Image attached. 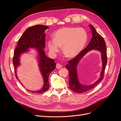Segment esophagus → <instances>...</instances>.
<instances>
[{"instance_id":"esophagus-1","label":"esophagus","mask_w":121,"mask_h":121,"mask_svg":"<svg viewBox=\"0 0 121 121\" xmlns=\"http://www.w3.org/2000/svg\"><path fill=\"white\" fill-rule=\"evenodd\" d=\"M62 66H62L61 65H60V64H56V68H57V69H60V68H62Z\"/></svg>"}]
</instances>
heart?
<instances>
[{
  "mask_svg": "<svg viewBox=\"0 0 121 121\" xmlns=\"http://www.w3.org/2000/svg\"><path fill=\"white\" fill-rule=\"evenodd\" d=\"M88 33L84 28L65 27L58 30L54 38L47 43L50 53L56 55L63 47L64 54L68 57L78 56L88 40Z\"/></svg>",
  "mask_w": 121,
  "mask_h": 121,
  "instance_id": "heart-1",
  "label": "heart"
}]
</instances>
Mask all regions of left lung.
Instances as JSON below:
<instances>
[{"instance_id":"left-lung-1","label":"left lung","mask_w":121,"mask_h":121,"mask_svg":"<svg viewBox=\"0 0 121 121\" xmlns=\"http://www.w3.org/2000/svg\"><path fill=\"white\" fill-rule=\"evenodd\" d=\"M89 26L91 29L92 35L90 43L85 49L81 51V52L75 58L69 61L68 64L66 65V68L69 71V88L72 91L78 93L86 92L92 89L103 79L107 62V49L105 41L100 34L97 32L95 28L92 25L90 24ZM92 49L97 50L101 53L103 66L100 78L92 84L90 85H82L79 82L78 79L77 66L79 62L83 56L89 51Z\"/></svg>"}]
</instances>
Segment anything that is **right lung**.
<instances>
[{
    "mask_svg": "<svg viewBox=\"0 0 121 121\" xmlns=\"http://www.w3.org/2000/svg\"><path fill=\"white\" fill-rule=\"evenodd\" d=\"M48 28V27L43 25H37L29 28L19 39L14 51L13 64L16 77L19 81L20 80L17 76V68L20 65V59L21 55L28 52L29 51V49L31 48H36L38 54V61L40 72L43 79V86L41 90L38 91L28 90L32 93H43L49 89L48 78L50 74L55 69L56 66L54 60L47 57L44 51L45 46L44 32Z\"/></svg>",
    "mask_w": 121,
    "mask_h": 121,
    "instance_id": "obj_1",
    "label": "right lung"
}]
</instances>
